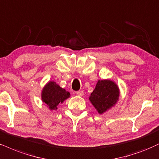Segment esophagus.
Returning <instances> with one entry per match:
<instances>
[{"label":"esophagus","mask_w":159,"mask_h":159,"mask_svg":"<svg viewBox=\"0 0 159 159\" xmlns=\"http://www.w3.org/2000/svg\"><path fill=\"white\" fill-rule=\"evenodd\" d=\"M76 94H77V95H78V96H83V95H84V91L83 90H79V91L76 92Z\"/></svg>","instance_id":"esophagus-1"}]
</instances>
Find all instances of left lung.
<instances>
[{
    "label": "left lung",
    "mask_w": 159,
    "mask_h": 159,
    "mask_svg": "<svg viewBox=\"0 0 159 159\" xmlns=\"http://www.w3.org/2000/svg\"><path fill=\"white\" fill-rule=\"evenodd\" d=\"M119 96L120 89L116 83L108 79L98 80L89 99L98 113L103 114L117 104Z\"/></svg>",
    "instance_id": "1"
}]
</instances>
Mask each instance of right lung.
Wrapping results in <instances>:
<instances>
[{
	"label": "right lung",
	"instance_id": "add662e5",
	"mask_svg": "<svg viewBox=\"0 0 159 159\" xmlns=\"http://www.w3.org/2000/svg\"><path fill=\"white\" fill-rule=\"evenodd\" d=\"M70 97V93L61 87L56 82L50 81L45 84L41 91V101L50 110L58 109V105Z\"/></svg>",
	"mask_w": 159,
	"mask_h": 159
}]
</instances>
